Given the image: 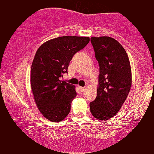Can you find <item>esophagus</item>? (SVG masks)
I'll list each match as a JSON object with an SVG mask.
<instances>
[{"label":"esophagus","instance_id":"1","mask_svg":"<svg viewBox=\"0 0 154 154\" xmlns=\"http://www.w3.org/2000/svg\"><path fill=\"white\" fill-rule=\"evenodd\" d=\"M79 90H80V91L81 92H84V91H85V90H86V87H79Z\"/></svg>","mask_w":154,"mask_h":154}]
</instances>
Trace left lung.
Listing matches in <instances>:
<instances>
[{"label":"left lung","instance_id":"obj_1","mask_svg":"<svg viewBox=\"0 0 154 154\" xmlns=\"http://www.w3.org/2000/svg\"><path fill=\"white\" fill-rule=\"evenodd\" d=\"M90 40L99 64V76L97 97L90 103V109L94 118L104 121L118 113L128 96L131 66L125 50L115 39L101 36Z\"/></svg>","mask_w":154,"mask_h":154}]
</instances>
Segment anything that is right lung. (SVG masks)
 Wrapping results in <instances>:
<instances>
[{
	"instance_id": "add662e5",
	"label": "right lung",
	"mask_w": 154,
	"mask_h": 154,
	"mask_svg": "<svg viewBox=\"0 0 154 154\" xmlns=\"http://www.w3.org/2000/svg\"><path fill=\"white\" fill-rule=\"evenodd\" d=\"M89 37L62 36L43 43L31 68V86L36 106L52 122L64 120L70 111L77 92L74 85L62 81L63 74L75 53L84 48Z\"/></svg>"
}]
</instances>
